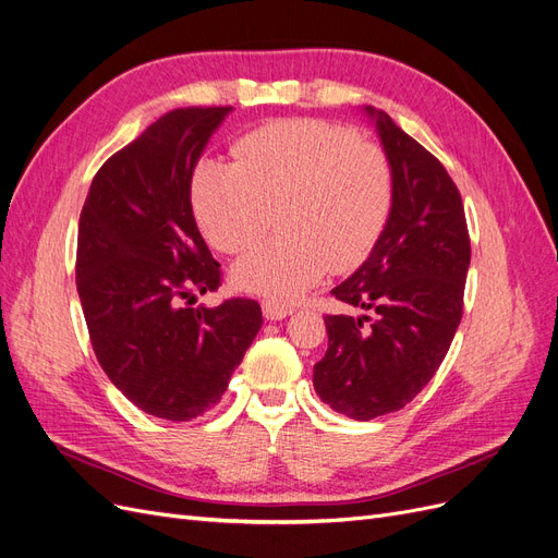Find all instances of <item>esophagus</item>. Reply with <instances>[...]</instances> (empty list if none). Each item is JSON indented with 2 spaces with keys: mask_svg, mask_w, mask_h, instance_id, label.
<instances>
[{
  "mask_svg": "<svg viewBox=\"0 0 558 558\" xmlns=\"http://www.w3.org/2000/svg\"><path fill=\"white\" fill-rule=\"evenodd\" d=\"M262 311H264L266 319L278 322V319H284L287 315H292V305L280 303V301H271V299H264L262 301Z\"/></svg>",
  "mask_w": 558,
  "mask_h": 558,
  "instance_id": "1",
  "label": "esophagus"
}]
</instances>
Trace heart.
<instances>
[{"label":"heart","instance_id":"obj_1","mask_svg":"<svg viewBox=\"0 0 558 558\" xmlns=\"http://www.w3.org/2000/svg\"><path fill=\"white\" fill-rule=\"evenodd\" d=\"M234 162L202 160L191 179L202 232L225 255L253 247L278 216L280 239L247 253L234 282L299 299L331 268L359 266L381 239L396 199L390 160L356 131L322 119H280L245 133Z\"/></svg>","mask_w":558,"mask_h":558}]
</instances>
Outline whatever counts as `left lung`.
Instances as JSON below:
<instances>
[{
	"label": "left lung",
	"mask_w": 558,
	"mask_h": 558,
	"mask_svg": "<svg viewBox=\"0 0 558 558\" xmlns=\"http://www.w3.org/2000/svg\"><path fill=\"white\" fill-rule=\"evenodd\" d=\"M367 112L393 168V211L359 271L331 290L365 313L324 317L328 349L313 375L322 402L356 421L400 411L435 377L462 319L471 262L456 181L388 114Z\"/></svg>",
	"instance_id": "8db88e82"
}]
</instances>
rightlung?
<instances>
[{
    "label": "right lung",
    "mask_w": 558,
    "mask_h": 558,
    "mask_svg": "<svg viewBox=\"0 0 558 558\" xmlns=\"http://www.w3.org/2000/svg\"><path fill=\"white\" fill-rule=\"evenodd\" d=\"M230 110L156 119L102 162L80 214L75 284L94 354L123 396L165 421L216 407L262 326L253 299L193 305L222 274L197 230L191 179Z\"/></svg>",
    "instance_id": "1"
}]
</instances>
